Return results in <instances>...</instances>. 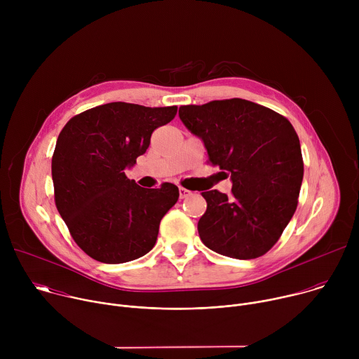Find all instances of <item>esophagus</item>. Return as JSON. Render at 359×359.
Returning a JSON list of instances; mask_svg holds the SVG:
<instances>
[{
  "label": "esophagus",
  "instance_id": "esophagus-1",
  "mask_svg": "<svg viewBox=\"0 0 359 359\" xmlns=\"http://www.w3.org/2000/svg\"><path fill=\"white\" fill-rule=\"evenodd\" d=\"M190 194H191L190 190H187V189H184V187H179V196H180V198H186V197H189Z\"/></svg>",
  "mask_w": 359,
  "mask_h": 359
}]
</instances>
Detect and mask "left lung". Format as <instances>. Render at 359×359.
<instances>
[{"mask_svg": "<svg viewBox=\"0 0 359 359\" xmlns=\"http://www.w3.org/2000/svg\"><path fill=\"white\" fill-rule=\"evenodd\" d=\"M179 118L233 184L230 197L201 191L208 201L197 223L201 241L231 259L260 257L277 243L297 209L304 163L292 125L240 97L180 107Z\"/></svg>", "mask_w": 359, "mask_h": 359, "instance_id": "left-lung-1", "label": "left lung"}]
</instances>
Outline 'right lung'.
<instances>
[{"label": "right lung", "mask_w": 359, "mask_h": 359, "mask_svg": "<svg viewBox=\"0 0 359 359\" xmlns=\"http://www.w3.org/2000/svg\"><path fill=\"white\" fill-rule=\"evenodd\" d=\"M177 108L111 102L74 116L61 130L53 156L57 209L75 243L93 260L119 264L149 252L179 189H144L129 180L156 128Z\"/></svg>", "instance_id": "1"}]
</instances>
